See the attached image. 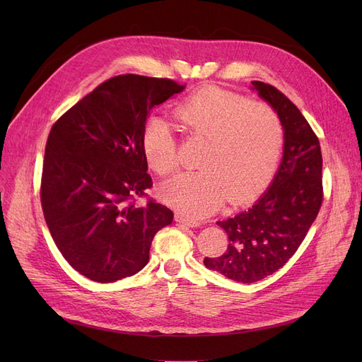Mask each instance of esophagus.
<instances>
[{"mask_svg":"<svg viewBox=\"0 0 362 362\" xmlns=\"http://www.w3.org/2000/svg\"><path fill=\"white\" fill-rule=\"evenodd\" d=\"M175 220L179 223V224H183V226H189V227H198L199 226V221L197 220H192V218H187L182 214H176L175 216Z\"/></svg>","mask_w":362,"mask_h":362,"instance_id":"esophagus-1","label":"esophagus"}]
</instances>
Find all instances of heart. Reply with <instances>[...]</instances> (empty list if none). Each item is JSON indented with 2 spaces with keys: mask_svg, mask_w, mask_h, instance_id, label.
Listing matches in <instances>:
<instances>
[{
  "mask_svg": "<svg viewBox=\"0 0 362 362\" xmlns=\"http://www.w3.org/2000/svg\"><path fill=\"white\" fill-rule=\"evenodd\" d=\"M173 116L192 139L205 141L199 170L180 173L161 187V197L189 218L211 214L226 199L242 204L255 197L274 173L283 124L273 107L238 93L204 88L182 101ZM149 167L167 176L179 165L177 139L163 117H151L142 130Z\"/></svg>",
  "mask_w": 362,
  "mask_h": 362,
  "instance_id": "1",
  "label": "heart"
}]
</instances>
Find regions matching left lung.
Returning <instances> with one entry per match:
<instances>
[{
  "instance_id": "8db88e82",
  "label": "left lung",
  "mask_w": 362,
  "mask_h": 362,
  "mask_svg": "<svg viewBox=\"0 0 362 362\" xmlns=\"http://www.w3.org/2000/svg\"><path fill=\"white\" fill-rule=\"evenodd\" d=\"M252 85L281 120L283 160L255 205L217 221L229 236L226 252L204 258L208 269L240 283L258 281L281 269L305 239L322 204V157L314 130L277 88L259 81Z\"/></svg>"
}]
</instances>
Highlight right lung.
I'll use <instances>...</instances> for the list:
<instances>
[{
  "mask_svg": "<svg viewBox=\"0 0 362 362\" xmlns=\"http://www.w3.org/2000/svg\"><path fill=\"white\" fill-rule=\"evenodd\" d=\"M185 86L114 76L51 127L41 177L44 217L66 261L93 281L141 272L156 233L173 221V211L146 194L152 179L142 130L149 111Z\"/></svg>",
  "mask_w": 362,
  "mask_h": 362,
  "instance_id": "right-lung-1",
  "label": "right lung"
}]
</instances>
